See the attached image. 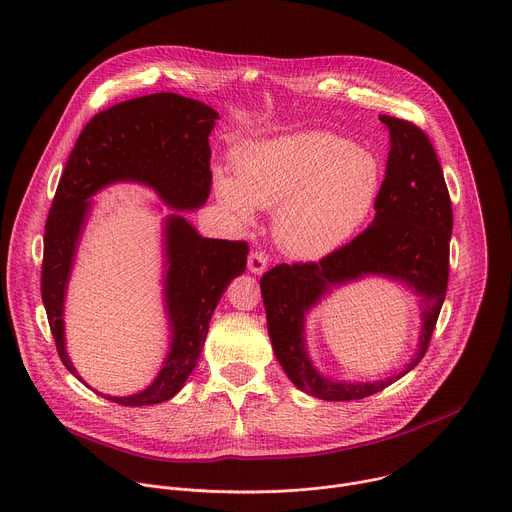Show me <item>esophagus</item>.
<instances>
[{
	"mask_svg": "<svg viewBox=\"0 0 512 512\" xmlns=\"http://www.w3.org/2000/svg\"><path fill=\"white\" fill-rule=\"evenodd\" d=\"M247 267L251 273L255 275H261L265 269H267V257L263 251H251L249 259H247Z\"/></svg>",
	"mask_w": 512,
	"mask_h": 512,
	"instance_id": "esophagus-1",
	"label": "esophagus"
}]
</instances>
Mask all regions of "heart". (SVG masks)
<instances>
[{"label": "heart", "instance_id": "obj_1", "mask_svg": "<svg viewBox=\"0 0 512 512\" xmlns=\"http://www.w3.org/2000/svg\"><path fill=\"white\" fill-rule=\"evenodd\" d=\"M237 178L218 172L214 190L249 221L257 208H276L275 241L289 257L324 259L369 221L381 190L375 152L332 131H300L251 141L233 152Z\"/></svg>", "mask_w": 512, "mask_h": 512}]
</instances>
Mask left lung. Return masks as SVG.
<instances>
[{"mask_svg":"<svg viewBox=\"0 0 512 512\" xmlns=\"http://www.w3.org/2000/svg\"><path fill=\"white\" fill-rule=\"evenodd\" d=\"M379 119L389 129L391 150L371 227L318 263H281L261 277L267 330L279 364L300 391L324 401L364 399L415 369L446 300L454 216L442 166L417 125L391 115ZM369 274L399 280L420 296L418 352L403 372L387 380H330L307 356L305 314L334 286Z\"/></svg>","mask_w":512,"mask_h":512,"instance_id":"obj_1","label":"left lung"}]
</instances>
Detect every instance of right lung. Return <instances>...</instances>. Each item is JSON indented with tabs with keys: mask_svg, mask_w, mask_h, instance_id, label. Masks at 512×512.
I'll list each match as a JSON object with an SVG mask.
<instances>
[{
	"mask_svg": "<svg viewBox=\"0 0 512 512\" xmlns=\"http://www.w3.org/2000/svg\"><path fill=\"white\" fill-rule=\"evenodd\" d=\"M216 119L212 107L176 93L123 101L85 125L60 176L46 221L42 302L58 356L81 383L85 381L66 352L62 316L70 271L93 206L89 198L115 182H137L152 188L174 210L164 221L170 350L160 373L143 391L111 397L93 389L113 403L156 405L184 387L202 352L218 300L247 267L245 241L206 239L180 214L208 200L212 182L208 135Z\"/></svg>",
	"mask_w": 512,
	"mask_h": 512,
	"instance_id": "add662e5",
	"label": "right lung"
}]
</instances>
